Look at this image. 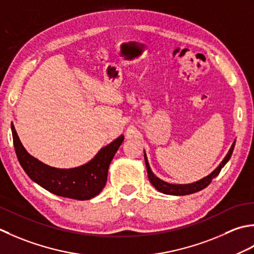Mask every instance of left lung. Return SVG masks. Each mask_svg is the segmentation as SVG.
Masks as SVG:
<instances>
[{
    "mask_svg": "<svg viewBox=\"0 0 254 254\" xmlns=\"http://www.w3.org/2000/svg\"><path fill=\"white\" fill-rule=\"evenodd\" d=\"M235 143L236 141L232 143V146L229 150V152L227 153V156L225 157V159L222 160L221 163L219 164V167L217 168L214 172H211L209 175H207L206 178L201 179L197 182H194L192 184H170L164 182V181L160 180L159 178H157L156 175L152 173L151 169L149 167V163H148V159L146 153H144V162H146V167H147V172H148V178L150 183H151L154 188H156L159 192H161L163 194H169V195H189V194H193L198 192V190L205 189L206 186H208L211 182V180L214 178H216L217 175L219 174V172L221 171L222 167H225V164L228 162V160L230 159L232 151H234V148H235Z\"/></svg>",
    "mask_w": 254,
    "mask_h": 254,
    "instance_id": "1",
    "label": "left lung"
}]
</instances>
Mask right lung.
<instances>
[{"mask_svg": "<svg viewBox=\"0 0 254 254\" xmlns=\"http://www.w3.org/2000/svg\"><path fill=\"white\" fill-rule=\"evenodd\" d=\"M11 129L15 152L26 174L50 193L77 200L91 199L104 189L108 168L124 141L122 134L108 146L102 148L90 162L81 167L57 169L30 156L20 142L13 124Z\"/></svg>", "mask_w": 254, "mask_h": 254, "instance_id": "1", "label": "right lung"}]
</instances>
